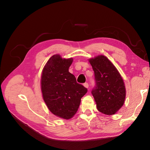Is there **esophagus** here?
<instances>
[{
	"label": "esophagus",
	"mask_w": 150,
	"mask_h": 150,
	"mask_svg": "<svg viewBox=\"0 0 150 150\" xmlns=\"http://www.w3.org/2000/svg\"><path fill=\"white\" fill-rule=\"evenodd\" d=\"M83 86L85 87V88H88V83H83Z\"/></svg>",
	"instance_id": "esophagus-1"
}]
</instances>
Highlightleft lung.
<instances>
[{
    "instance_id": "1",
    "label": "left lung",
    "mask_w": 150,
    "mask_h": 150,
    "mask_svg": "<svg viewBox=\"0 0 150 150\" xmlns=\"http://www.w3.org/2000/svg\"><path fill=\"white\" fill-rule=\"evenodd\" d=\"M95 76L96 85L92 94L97 108L106 115H113L125 103L126 88L116 68L109 59L99 55L89 59Z\"/></svg>"
}]
</instances>
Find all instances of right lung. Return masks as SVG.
<instances>
[{"mask_svg":"<svg viewBox=\"0 0 150 150\" xmlns=\"http://www.w3.org/2000/svg\"><path fill=\"white\" fill-rule=\"evenodd\" d=\"M73 58H62L54 54L47 62L42 71L41 85L44 101L54 115L71 119L77 112L81 98L87 88L76 82L68 71Z\"/></svg>","mask_w":150,"mask_h":150,"instance_id":"obj_1","label":"right lung"}]
</instances>
